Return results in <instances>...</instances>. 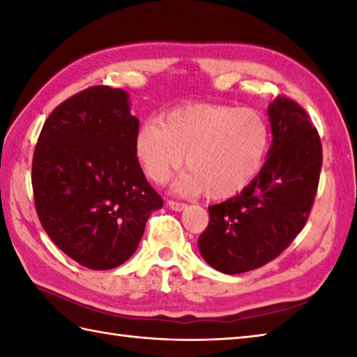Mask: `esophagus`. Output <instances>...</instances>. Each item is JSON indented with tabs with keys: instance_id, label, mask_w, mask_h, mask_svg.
<instances>
[{
	"instance_id": "1",
	"label": "esophagus",
	"mask_w": 357,
	"mask_h": 357,
	"mask_svg": "<svg viewBox=\"0 0 357 357\" xmlns=\"http://www.w3.org/2000/svg\"><path fill=\"white\" fill-rule=\"evenodd\" d=\"M167 206H169L174 211H183L187 207V204L176 202V201H167Z\"/></svg>"
}]
</instances>
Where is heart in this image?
<instances>
[{"instance_id": "obj_1", "label": "heart", "mask_w": 357, "mask_h": 357, "mask_svg": "<svg viewBox=\"0 0 357 357\" xmlns=\"http://www.w3.org/2000/svg\"><path fill=\"white\" fill-rule=\"evenodd\" d=\"M268 124L252 109L219 104H192L147 119L135 138V151L144 174L156 185L169 183L185 164L174 184L183 195L207 190L225 199L244 190L259 173L268 150Z\"/></svg>"}]
</instances>
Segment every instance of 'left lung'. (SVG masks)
<instances>
[{
	"instance_id": "8db88e82",
	"label": "left lung",
	"mask_w": 357,
	"mask_h": 357,
	"mask_svg": "<svg viewBox=\"0 0 357 357\" xmlns=\"http://www.w3.org/2000/svg\"><path fill=\"white\" fill-rule=\"evenodd\" d=\"M273 141L267 161L244 190L208 207L198 239L215 270L238 275L275 259L304 229L322 169L319 133L307 112L287 96L268 105Z\"/></svg>"
}]
</instances>
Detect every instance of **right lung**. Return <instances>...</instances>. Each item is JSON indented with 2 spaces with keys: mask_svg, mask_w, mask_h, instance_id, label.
Returning a JSON list of instances; mask_svg holds the SVG:
<instances>
[{
  "mask_svg": "<svg viewBox=\"0 0 357 357\" xmlns=\"http://www.w3.org/2000/svg\"><path fill=\"white\" fill-rule=\"evenodd\" d=\"M139 119L123 89L93 86L45 119L32 161L35 208L49 238L82 267H119L162 207L135 151Z\"/></svg>",
  "mask_w": 357,
  "mask_h": 357,
  "instance_id": "obj_1",
  "label": "right lung"
}]
</instances>
